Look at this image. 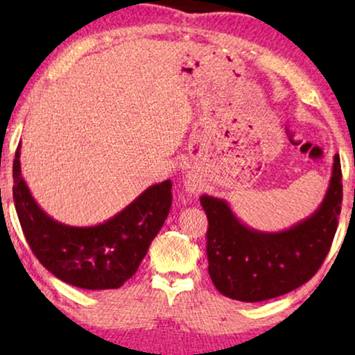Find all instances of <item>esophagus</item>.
<instances>
[{
  "label": "esophagus",
  "mask_w": 355,
  "mask_h": 355,
  "mask_svg": "<svg viewBox=\"0 0 355 355\" xmlns=\"http://www.w3.org/2000/svg\"><path fill=\"white\" fill-rule=\"evenodd\" d=\"M184 186H186V191L191 192V193H198L202 191L203 184H202V179L197 176V174L193 173H189L186 179H184Z\"/></svg>",
  "instance_id": "esophagus-1"
}]
</instances>
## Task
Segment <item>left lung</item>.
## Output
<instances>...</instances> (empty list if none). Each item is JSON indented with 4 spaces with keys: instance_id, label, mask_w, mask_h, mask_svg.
<instances>
[{
    "instance_id": "left-lung-1",
    "label": "left lung",
    "mask_w": 355,
    "mask_h": 355,
    "mask_svg": "<svg viewBox=\"0 0 355 355\" xmlns=\"http://www.w3.org/2000/svg\"><path fill=\"white\" fill-rule=\"evenodd\" d=\"M339 155L323 202L289 230L263 232L245 226L226 200L202 196L208 218V273L223 295L261 302L288 294L312 278L328 255L343 203Z\"/></svg>"
}]
</instances>
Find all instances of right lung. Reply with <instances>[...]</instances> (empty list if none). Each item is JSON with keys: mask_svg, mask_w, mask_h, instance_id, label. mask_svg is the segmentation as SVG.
<instances>
[{"mask_svg": "<svg viewBox=\"0 0 355 355\" xmlns=\"http://www.w3.org/2000/svg\"><path fill=\"white\" fill-rule=\"evenodd\" d=\"M21 145L12 164V198L24 236L38 261L80 289H118L137 271L171 208L173 184L150 186L124 210L95 226H69L38 207L21 174Z\"/></svg>", "mask_w": 355, "mask_h": 355, "instance_id": "obj_1", "label": "right lung"}]
</instances>
